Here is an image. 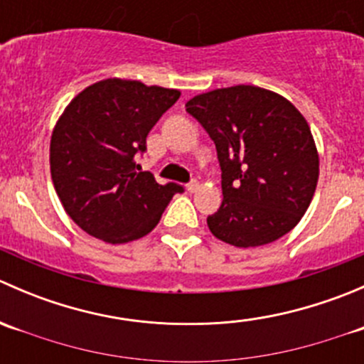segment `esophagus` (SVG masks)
<instances>
[{
  "mask_svg": "<svg viewBox=\"0 0 364 364\" xmlns=\"http://www.w3.org/2000/svg\"><path fill=\"white\" fill-rule=\"evenodd\" d=\"M197 190H199V181H196V179H193V181H190L188 185H186V192L193 193V192H197Z\"/></svg>",
  "mask_w": 364,
  "mask_h": 364,
  "instance_id": "34e87169",
  "label": "esophagus"
}]
</instances>
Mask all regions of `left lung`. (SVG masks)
I'll return each instance as SVG.
<instances>
[{
    "label": "left lung",
    "instance_id": "1",
    "mask_svg": "<svg viewBox=\"0 0 364 364\" xmlns=\"http://www.w3.org/2000/svg\"><path fill=\"white\" fill-rule=\"evenodd\" d=\"M222 168L213 236L237 248L273 243L297 225L314 199L318 153L306 119L287 98L257 86L222 87L186 102Z\"/></svg>",
    "mask_w": 364,
    "mask_h": 364
}]
</instances>
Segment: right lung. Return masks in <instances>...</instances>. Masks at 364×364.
<instances>
[{"label":"right lung","mask_w":364,"mask_h":364,"mask_svg":"<svg viewBox=\"0 0 364 364\" xmlns=\"http://www.w3.org/2000/svg\"><path fill=\"white\" fill-rule=\"evenodd\" d=\"M179 95L112 77L67 105L50 137V176L65 211L84 232L111 245L139 240L183 192L176 183L159 185L135 164L149 130Z\"/></svg>","instance_id":"obj_1"}]
</instances>
